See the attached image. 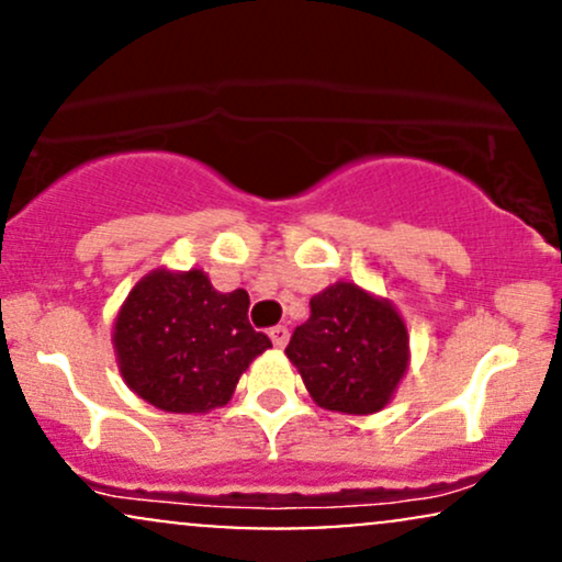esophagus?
I'll return each instance as SVG.
<instances>
[{"mask_svg":"<svg viewBox=\"0 0 562 562\" xmlns=\"http://www.w3.org/2000/svg\"><path fill=\"white\" fill-rule=\"evenodd\" d=\"M269 338H272V344H274L277 348H285L288 338H290L288 327H285V325H277V327H272V330H269Z\"/></svg>","mask_w":562,"mask_h":562,"instance_id":"obj_1","label":"esophagus"}]
</instances>
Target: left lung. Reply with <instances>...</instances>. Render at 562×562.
<instances>
[{"label":"left lung","instance_id":"8db88e82","mask_svg":"<svg viewBox=\"0 0 562 562\" xmlns=\"http://www.w3.org/2000/svg\"><path fill=\"white\" fill-rule=\"evenodd\" d=\"M308 308L285 353L314 402L346 415L383 409L409 362V338L396 308L353 282L322 290Z\"/></svg>","mask_w":562,"mask_h":562}]
</instances>
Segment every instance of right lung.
Listing matches in <instances>:
<instances>
[{
	"label": "right lung",
	"mask_w": 562,
	"mask_h": 562,
	"mask_svg": "<svg viewBox=\"0 0 562 562\" xmlns=\"http://www.w3.org/2000/svg\"><path fill=\"white\" fill-rule=\"evenodd\" d=\"M245 290L218 293L200 269H166L134 285L113 344L121 375L137 396L166 412L227 404L237 380L272 340L248 322Z\"/></svg>",
	"instance_id": "obj_1"
}]
</instances>
